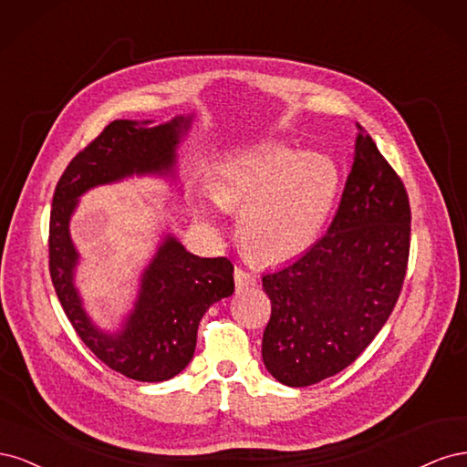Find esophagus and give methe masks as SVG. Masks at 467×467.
<instances>
[{
  "label": "esophagus",
  "mask_w": 467,
  "mask_h": 467,
  "mask_svg": "<svg viewBox=\"0 0 467 467\" xmlns=\"http://www.w3.org/2000/svg\"><path fill=\"white\" fill-rule=\"evenodd\" d=\"M234 278H235V288L237 290H244V288H247L251 285H255V276H253L251 273H247L245 268H242V266H235Z\"/></svg>",
  "instance_id": "34e87169"
}]
</instances>
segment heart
Listing matches in <instances>:
<instances>
[{
    "instance_id": "obj_1",
    "label": "heart",
    "mask_w": 467,
    "mask_h": 467,
    "mask_svg": "<svg viewBox=\"0 0 467 467\" xmlns=\"http://www.w3.org/2000/svg\"><path fill=\"white\" fill-rule=\"evenodd\" d=\"M341 173L323 153L261 144L216 165L212 199L242 210L239 235L249 255L265 263L294 259L316 244L335 206Z\"/></svg>"
}]
</instances>
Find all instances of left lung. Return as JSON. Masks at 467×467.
<instances>
[{
  "label": "left lung",
  "mask_w": 467,
  "mask_h": 467,
  "mask_svg": "<svg viewBox=\"0 0 467 467\" xmlns=\"http://www.w3.org/2000/svg\"><path fill=\"white\" fill-rule=\"evenodd\" d=\"M350 173L327 234L263 276L271 319L263 362L306 388L355 362L384 327L405 280L411 208L403 181L360 124Z\"/></svg>",
  "instance_id": "8db88e82"
}]
</instances>
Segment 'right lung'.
Listing matches in <instances>:
<instances>
[{
    "label": "right lung",
    "instance_id": "1",
    "mask_svg": "<svg viewBox=\"0 0 467 467\" xmlns=\"http://www.w3.org/2000/svg\"><path fill=\"white\" fill-rule=\"evenodd\" d=\"M148 124L112 120L69 161L52 199L48 266L69 323L93 355L130 379L163 381L191 362L206 309L234 294L232 261L196 257L167 235L142 275L132 314L122 331L110 335L97 329L83 309L74 286L78 251L69 237V218L86 191L134 173H173L175 150L191 117H175L151 129Z\"/></svg>",
    "mask_w": 467,
    "mask_h": 467
}]
</instances>
